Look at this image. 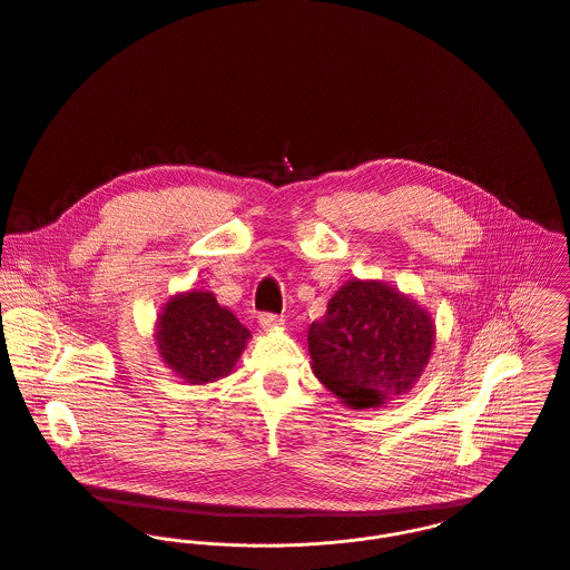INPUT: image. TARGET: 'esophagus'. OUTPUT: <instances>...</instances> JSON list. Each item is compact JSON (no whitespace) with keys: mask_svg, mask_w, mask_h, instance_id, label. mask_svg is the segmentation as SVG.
Here are the masks:
<instances>
[{"mask_svg":"<svg viewBox=\"0 0 570 570\" xmlns=\"http://www.w3.org/2000/svg\"><path fill=\"white\" fill-rule=\"evenodd\" d=\"M259 326H262L264 331H277V328L284 326V320H282L279 315L264 313V315H259Z\"/></svg>","mask_w":570,"mask_h":570,"instance_id":"1","label":"esophagus"}]
</instances>
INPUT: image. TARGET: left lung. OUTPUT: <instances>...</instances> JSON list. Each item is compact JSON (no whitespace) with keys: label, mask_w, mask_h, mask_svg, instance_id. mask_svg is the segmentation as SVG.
Here are the masks:
<instances>
[{"label":"left lung","mask_w":570,"mask_h":570,"mask_svg":"<svg viewBox=\"0 0 570 570\" xmlns=\"http://www.w3.org/2000/svg\"><path fill=\"white\" fill-rule=\"evenodd\" d=\"M436 343L430 313L379 279H347L308 328L315 376L352 410L407 394Z\"/></svg>","instance_id":"obj_1"}]
</instances>
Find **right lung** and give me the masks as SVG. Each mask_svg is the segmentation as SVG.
<instances>
[{
  "label": "right lung",
  "mask_w": 570,
  "mask_h": 570,
  "mask_svg": "<svg viewBox=\"0 0 570 570\" xmlns=\"http://www.w3.org/2000/svg\"><path fill=\"white\" fill-rule=\"evenodd\" d=\"M248 340L250 333L237 317L203 288L169 297L158 313L154 333L163 363L189 385L228 376Z\"/></svg>",
  "instance_id": "1"
}]
</instances>
